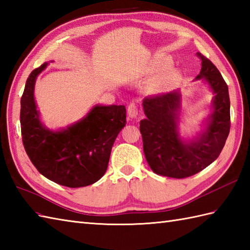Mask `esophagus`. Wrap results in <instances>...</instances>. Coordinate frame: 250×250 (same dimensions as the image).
Masks as SVG:
<instances>
[{"label":"esophagus","mask_w":250,"mask_h":250,"mask_svg":"<svg viewBox=\"0 0 250 250\" xmlns=\"http://www.w3.org/2000/svg\"><path fill=\"white\" fill-rule=\"evenodd\" d=\"M126 111H128V115H129L130 118H135V117L139 116V113H140L139 107H137V106L134 103H131L128 106Z\"/></svg>","instance_id":"1"}]
</instances>
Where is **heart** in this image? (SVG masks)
Segmentation results:
<instances>
[{"label": "heart", "mask_w": 250, "mask_h": 250, "mask_svg": "<svg viewBox=\"0 0 250 250\" xmlns=\"http://www.w3.org/2000/svg\"><path fill=\"white\" fill-rule=\"evenodd\" d=\"M171 66L172 60L167 57L157 58L156 60L152 61L149 67V72L152 74L160 73L151 83L150 90L152 92H162L175 82L177 74L174 71H167Z\"/></svg>", "instance_id": "heart-1"}]
</instances>
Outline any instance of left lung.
<instances>
[{
    "instance_id": "obj_1",
    "label": "left lung",
    "mask_w": 250,
    "mask_h": 250,
    "mask_svg": "<svg viewBox=\"0 0 250 250\" xmlns=\"http://www.w3.org/2000/svg\"><path fill=\"white\" fill-rule=\"evenodd\" d=\"M196 56L202 61L196 79L204 78L215 93L213 114L198 139L185 143L178 135V92L149 95L143 100L147 117L140 122L143 148L150 168L162 176L182 179L201 172L219 157L230 132L228 84L213 62L200 52Z\"/></svg>"
}]
</instances>
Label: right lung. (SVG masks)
Masks as SVG:
<instances>
[{"label": "right lung", "mask_w": 250, "mask_h": 250, "mask_svg": "<svg viewBox=\"0 0 250 250\" xmlns=\"http://www.w3.org/2000/svg\"><path fill=\"white\" fill-rule=\"evenodd\" d=\"M47 63L31 72L21 97V136L26 155L42 175L68 188L91 185L107 169L111 147L125 125V106L97 105L77 124L50 131L41 124L34 102L36 76Z\"/></svg>", "instance_id": "obj_1"}]
</instances>
